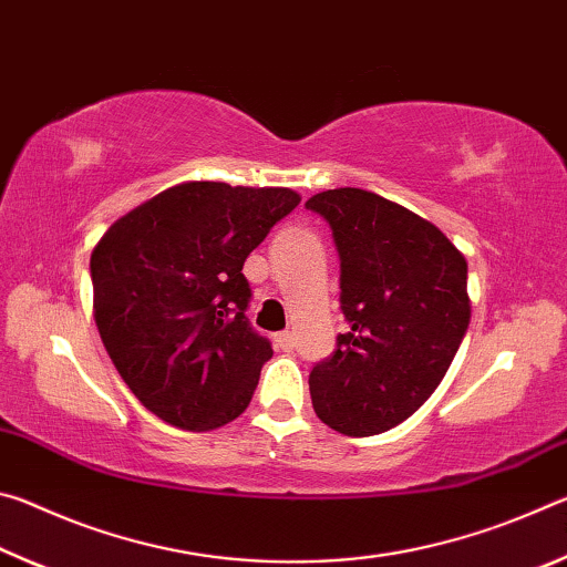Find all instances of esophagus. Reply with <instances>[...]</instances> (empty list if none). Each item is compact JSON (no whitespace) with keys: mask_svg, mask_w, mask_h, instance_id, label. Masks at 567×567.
<instances>
[{"mask_svg":"<svg viewBox=\"0 0 567 567\" xmlns=\"http://www.w3.org/2000/svg\"><path fill=\"white\" fill-rule=\"evenodd\" d=\"M275 348H277V352H292L295 350L292 332H277L275 334Z\"/></svg>","mask_w":567,"mask_h":567,"instance_id":"34e87169","label":"esophagus"}]
</instances>
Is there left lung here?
<instances>
[{
    "mask_svg": "<svg viewBox=\"0 0 567 567\" xmlns=\"http://www.w3.org/2000/svg\"><path fill=\"white\" fill-rule=\"evenodd\" d=\"M332 229L348 332L310 372L318 417L350 437L400 425L433 395L470 324L467 262L427 219L375 192L305 203Z\"/></svg>",
    "mask_w": 567,
    "mask_h": 567,
    "instance_id": "8db88e82",
    "label": "left lung"
}]
</instances>
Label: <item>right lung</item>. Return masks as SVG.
<instances>
[{"label":"right lung","mask_w":567,"mask_h":567,"mask_svg":"<svg viewBox=\"0 0 567 567\" xmlns=\"http://www.w3.org/2000/svg\"><path fill=\"white\" fill-rule=\"evenodd\" d=\"M300 205L285 187L185 182L120 217L90 260L94 322L142 405L182 430L245 412L272 344L247 320V255Z\"/></svg>","instance_id":"1"}]
</instances>
